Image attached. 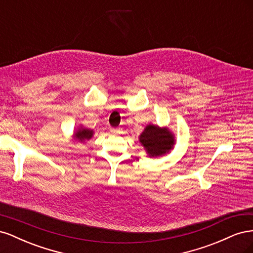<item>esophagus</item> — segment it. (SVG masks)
<instances>
[{
  "label": "esophagus",
  "instance_id": "1",
  "mask_svg": "<svg viewBox=\"0 0 253 253\" xmlns=\"http://www.w3.org/2000/svg\"><path fill=\"white\" fill-rule=\"evenodd\" d=\"M111 133L114 134V135H117V134H121L122 133V129L121 128H111Z\"/></svg>",
  "mask_w": 253,
  "mask_h": 253
}]
</instances>
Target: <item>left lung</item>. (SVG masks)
I'll use <instances>...</instances> for the list:
<instances>
[{
  "instance_id": "8db88e82",
  "label": "left lung",
  "mask_w": 253,
  "mask_h": 253,
  "mask_svg": "<svg viewBox=\"0 0 253 253\" xmlns=\"http://www.w3.org/2000/svg\"><path fill=\"white\" fill-rule=\"evenodd\" d=\"M139 141L150 157H157L169 153L175 144L174 135L167 127L148 125L139 136Z\"/></svg>"
}]
</instances>
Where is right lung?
Wrapping results in <instances>:
<instances>
[{
    "mask_svg": "<svg viewBox=\"0 0 253 253\" xmlns=\"http://www.w3.org/2000/svg\"><path fill=\"white\" fill-rule=\"evenodd\" d=\"M93 135H94L93 129H89V128H85V127L80 126L77 129V132H75L74 136H75L76 139L79 140L80 142H83V141L90 139L91 137H93Z\"/></svg>",
    "mask_w": 253,
    "mask_h": 253,
    "instance_id": "1",
    "label": "right lung"
}]
</instances>
